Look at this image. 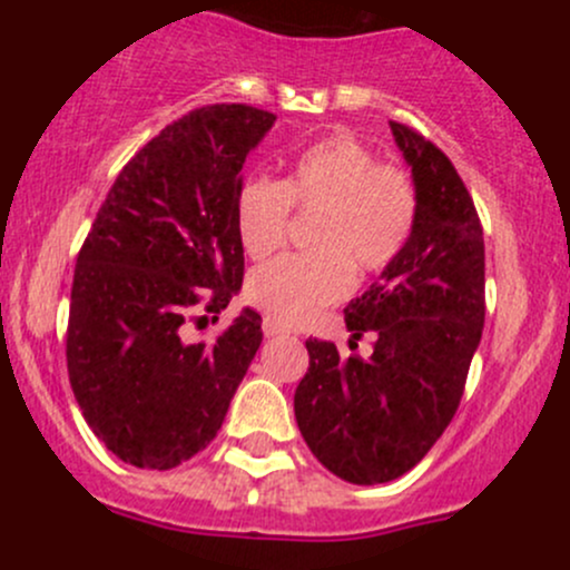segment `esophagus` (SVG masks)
<instances>
[{
  "label": "esophagus",
  "instance_id": "1",
  "mask_svg": "<svg viewBox=\"0 0 570 570\" xmlns=\"http://www.w3.org/2000/svg\"><path fill=\"white\" fill-rule=\"evenodd\" d=\"M262 327H264V336H286V333H289V327H286L284 322H278L273 317H264Z\"/></svg>",
  "mask_w": 570,
  "mask_h": 570
}]
</instances>
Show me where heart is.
<instances>
[{"instance_id": "1", "label": "heart", "mask_w": 570, "mask_h": 570, "mask_svg": "<svg viewBox=\"0 0 570 570\" xmlns=\"http://www.w3.org/2000/svg\"><path fill=\"white\" fill-rule=\"evenodd\" d=\"M292 206L314 212L308 245L253 273L250 301L267 317L303 325L353 286V269H386L411 239L419 193L402 168L381 163L366 142L333 135L295 154L281 181L248 178L237 193V234L256 262L289 237Z\"/></svg>"}]
</instances>
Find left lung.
Masks as SVG:
<instances>
[{
	"mask_svg": "<svg viewBox=\"0 0 570 570\" xmlns=\"http://www.w3.org/2000/svg\"><path fill=\"white\" fill-rule=\"evenodd\" d=\"M419 217L400 256L344 308L350 350L308 338L295 419L314 458L353 485L392 482L441 439L461 405L485 322V243L474 200L439 146L392 120Z\"/></svg>",
	"mask_w": 570,
	"mask_h": 570,
	"instance_id": "left-lung-1",
	"label": "left lung"
}]
</instances>
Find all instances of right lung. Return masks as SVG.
Returning <instances> with one entry per match:
<instances>
[{
  "mask_svg": "<svg viewBox=\"0 0 570 570\" xmlns=\"http://www.w3.org/2000/svg\"><path fill=\"white\" fill-rule=\"evenodd\" d=\"M275 115L209 105L165 126L124 165L77 256L68 381L101 444L137 469L206 450L262 344L243 308L215 342L193 325L243 289L237 193Z\"/></svg>",
  "mask_w": 570,
  "mask_h": 570,
  "instance_id": "add662e5",
  "label": "right lung"
}]
</instances>
